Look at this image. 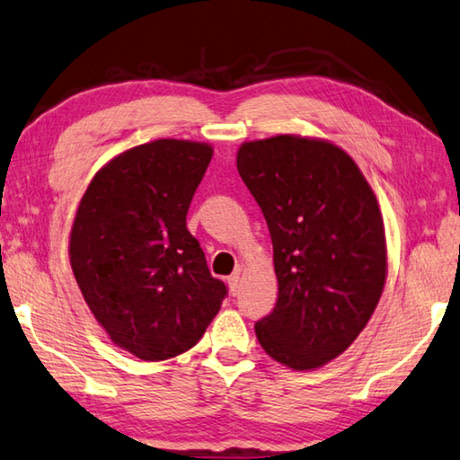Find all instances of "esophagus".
Here are the masks:
<instances>
[{"mask_svg":"<svg viewBox=\"0 0 460 460\" xmlns=\"http://www.w3.org/2000/svg\"><path fill=\"white\" fill-rule=\"evenodd\" d=\"M227 285H229V291L231 295H237L241 289V273L235 271L229 279H227Z\"/></svg>","mask_w":460,"mask_h":460,"instance_id":"obj_1","label":"esophagus"}]
</instances>
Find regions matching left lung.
<instances>
[{"label": "left lung", "instance_id": "1", "mask_svg": "<svg viewBox=\"0 0 460 460\" xmlns=\"http://www.w3.org/2000/svg\"><path fill=\"white\" fill-rule=\"evenodd\" d=\"M237 169L265 215L279 299L255 323L261 347L311 371L358 337L386 279L383 215L347 151L325 139L275 135L243 143Z\"/></svg>", "mask_w": 460, "mask_h": 460}]
</instances>
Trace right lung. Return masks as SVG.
Segmentation results:
<instances>
[{"label":"right lung","instance_id":"1","mask_svg":"<svg viewBox=\"0 0 460 460\" xmlns=\"http://www.w3.org/2000/svg\"><path fill=\"white\" fill-rule=\"evenodd\" d=\"M211 157L209 143H143L99 169L79 201L75 281L113 343L143 361L195 347L227 295L185 223Z\"/></svg>","mask_w":460,"mask_h":460}]
</instances>
